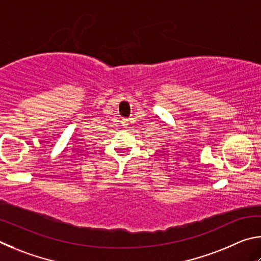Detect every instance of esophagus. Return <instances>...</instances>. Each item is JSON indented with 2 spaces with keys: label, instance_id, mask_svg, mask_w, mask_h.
<instances>
[{
  "label": "esophagus",
  "instance_id": "obj_1",
  "mask_svg": "<svg viewBox=\"0 0 261 261\" xmlns=\"http://www.w3.org/2000/svg\"><path fill=\"white\" fill-rule=\"evenodd\" d=\"M123 123H125V125H128V123H127V121H123Z\"/></svg>",
  "mask_w": 261,
  "mask_h": 261
}]
</instances>
